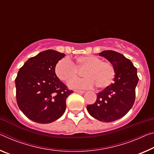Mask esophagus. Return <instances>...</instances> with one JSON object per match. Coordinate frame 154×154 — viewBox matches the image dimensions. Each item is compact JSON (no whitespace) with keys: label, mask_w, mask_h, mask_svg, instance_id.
<instances>
[{"label":"esophagus","mask_w":154,"mask_h":154,"mask_svg":"<svg viewBox=\"0 0 154 154\" xmlns=\"http://www.w3.org/2000/svg\"><path fill=\"white\" fill-rule=\"evenodd\" d=\"M75 92L80 94H84L85 92V91H84V90H75Z\"/></svg>","instance_id":"obj_1"}]
</instances>
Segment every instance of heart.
<instances>
[{
  "instance_id": "obj_1",
  "label": "heart",
  "mask_w": 154,
  "mask_h": 154,
  "mask_svg": "<svg viewBox=\"0 0 154 154\" xmlns=\"http://www.w3.org/2000/svg\"><path fill=\"white\" fill-rule=\"evenodd\" d=\"M77 69H85L82 79H73L77 76ZM55 71L57 77L63 82H68L72 88H91L94 85L97 88H105L112 84L115 77V70L109 62H103L94 55H83L75 58L72 62L63 58L57 63Z\"/></svg>"
}]
</instances>
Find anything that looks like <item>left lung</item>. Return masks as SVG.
Masks as SVG:
<instances>
[{
  "label": "left lung",
  "mask_w": 154,
  "mask_h": 154,
  "mask_svg": "<svg viewBox=\"0 0 154 154\" xmlns=\"http://www.w3.org/2000/svg\"><path fill=\"white\" fill-rule=\"evenodd\" d=\"M99 56L108 60L115 70L114 83L97 94L95 103L87 106L93 118L102 122L122 118L132 108L138 82L137 69L123 55L114 51H103Z\"/></svg>",
  "instance_id": "8db88e82"
}]
</instances>
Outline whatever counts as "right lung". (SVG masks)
<instances>
[{
    "label": "right lung",
    "instance_id": "obj_1",
    "mask_svg": "<svg viewBox=\"0 0 154 154\" xmlns=\"http://www.w3.org/2000/svg\"><path fill=\"white\" fill-rule=\"evenodd\" d=\"M66 55L48 49L24 63L15 79L17 103L23 113L38 123H50L63 115L72 93L55 74L57 63Z\"/></svg>",
    "mask_w": 154,
    "mask_h": 154
}]
</instances>
